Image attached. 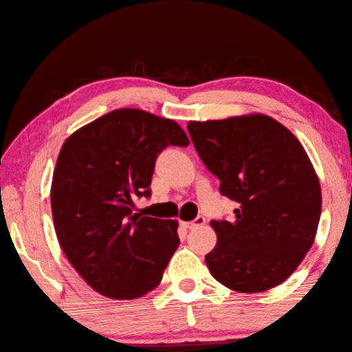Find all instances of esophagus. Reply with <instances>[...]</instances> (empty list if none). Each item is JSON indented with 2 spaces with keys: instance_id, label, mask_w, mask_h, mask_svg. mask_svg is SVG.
<instances>
[{
  "instance_id": "obj_1",
  "label": "esophagus",
  "mask_w": 352,
  "mask_h": 352,
  "mask_svg": "<svg viewBox=\"0 0 352 352\" xmlns=\"http://www.w3.org/2000/svg\"><path fill=\"white\" fill-rule=\"evenodd\" d=\"M204 223H206V219H204V217H200V215H198L195 220H192V221H188V223H183V226H184V228H188V229H195V228H200V226H203Z\"/></svg>"
}]
</instances>
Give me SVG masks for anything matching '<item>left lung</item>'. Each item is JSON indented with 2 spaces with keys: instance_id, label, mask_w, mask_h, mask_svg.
I'll use <instances>...</instances> for the list:
<instances>
[{
  "instance_id": "left-lung-1",
  "label": "left lung",
  "mask_w": 352,
  "mask_h": 352,
  "mask_svg": "<svg viewBox=\"0 0 352 352\" xmlns=\"http://www.w3.org/2000/svg\"><path fill=\"white\" fill-rule=\"evenodd\" d=\"M189 135L220 192L239 203L234 220H212L217 245L204 260L229 289L283 283L314 243L322 190L303 146L267 115L189 121Z\"/></svg>"
}]
</instances>
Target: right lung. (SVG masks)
Here are the masks:
<instances>
[{"instance_id": "1", "label": "right lung", "mask_w": 352, "mask_h": 352, "mask_svg": "<svg viewBox=\"0 0 352 352\" xmlns=\"http://www.w3.org/2000/svg\"><path fill=\"white\" fill-rule=\"evenodd\" d=\"M188 144L174 120L140 109L106 113L63 144L50 189L56 239L101 296L138 298L162 282L180 245L178 223L140 217L132 204L151 197L160 152Z\"/></svg>"}]
</instances>
